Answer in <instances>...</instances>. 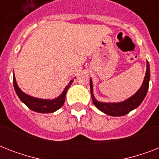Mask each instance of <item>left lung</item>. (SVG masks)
Instances as JSON below:
<instances>
[{
	"mask_svg": "<svg viewBox=\"0 0 159 159\" xmlns=\"http://www.w3.org/2000/svg\"><path fill=\"white\" fill-rule=\"evenodd\" d=\"M149 80H150V68L149 64L147 61V69L144 79H143V84L139 91L131 97L128 98L125 101L122 102H117V103H106V102H100L96 100L93 95V86H92V79H90V87H91V94H92V99L93 104L97 106L101 111L104 112L105 114L111 116H122L126 114L129 113L131 111L136 109L141 102H143L145 98L146 94L148 92V85H149Z\"/></svg>",
	"mask_w": 159,
	"mask_h": 159,
	"instance_id": "obj_1",
	"label": "left lung"
}]
</instances>
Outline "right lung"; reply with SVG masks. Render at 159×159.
I'll use <instances>...</instances> for the list:
<instances>
[{"mask_svg":"<svg viewBox=\"0 0 159 159\" xmlns=\"http://www.w3.org/2000/svg\"><path fill=\"white\" fill-rule=\"evenodd\" d=\"M73 80H71L70 82L68 83L67 86L63 90V92L59 97L53 100H46V99H39V98H36L29 96L23 92L20 88H19L18 85L16 83V77L15 75L13 76V83H14V88L16 91V94L20 99V101L23 103L28 106L29 108L32 110V111L39 112V113H52L54 111H57L58 109L61 108L62 105L64 104L65 102V97H66V93H67V90L72 85Z\"/></svg>","mask_w":159,"mask_h":159,"instance_id":"obj_1","label":"right lung"}]
</instances>
